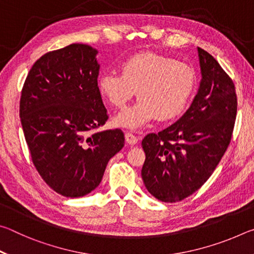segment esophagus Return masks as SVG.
<instances>
[{
  "instance_id": "esophagus-1",
  "label": "esophagus",
  "mask_w": 254,
  "mask_h": 254,
  "mask_svg": "<svg viewBox=\"0 0 254 254\" xmlns=\"http://www.w3.org/2000/svg\"><path fill=\"white\" fill-rule=\"evenodd\" d=\"M126 141L130 145H134L137 143V137L134 134H132V133L127 132L126 133Z\"/></svg>"
}]
</instances>
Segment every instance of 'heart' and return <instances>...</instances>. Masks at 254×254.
<instances>
[{
    "label": "heart",
    "mask_w": 254,
    "mask_h": 254,
    "mask_svg": "<svg viewBox=\"0 0 254 254\" xmlns=\"http://www.w3.org/2000/svg\"><path fill=\"white\" fill-rule=\"evenodd\" d=\"M121 71L104 72L98 79V89L117 109H123L137 92L139 102L114 120L122 127L140 128L156 118L159 121L177 118L195 88V71L190 66L158 54L132 56L124 60Z\"/></svg>",
    "instance_id": "b5f03b06"
}]
</instances>
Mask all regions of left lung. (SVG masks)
Wrapping results in <instances>:
<instances>
[{
  "label": "left lung",
  "instance_id": "1",
  "mask_svg": "<svg viewBox=\"0 0 254 254\" xmlns=\"http://www.w3.org/2000/svg\"><path fill=\"white\" fill-rule=\"evenodd\" d=\"M201 79L191 105L173 126L142 140L141 176L148 191L165 203L194 194L229 147L238 110L235 87L212 55L197 48Z\"/></svg>",
  "mask_w": 254,
  "mask_h": 254
}]
</instances>
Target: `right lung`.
<instances>
[{"instance_id":"right-lung-1","label":"right lung","mask_w":254,"mask_h":254,"mask_svg":"<svg viewBox=\"0 0 254 254\" xmlns=\"http://www.w3.org/2000/svg\"><path fill=\"white\" fill-rule=\"evenodd\" d=\"M93 47L72 44L33 64L24 81L20 118L32 162L56 192L70 198L101 184L110 159L124 147L120 128L91 133L107 121Z\"/></svg>"}]
</instances>
